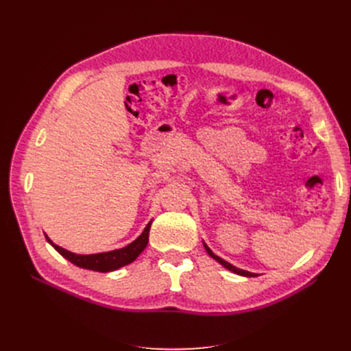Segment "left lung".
<instances>
[{
    "label": "left lung",
    "mask_w": 351,
    "mask_h": 351,
    "mask_svg": "<svg viewBox=\"0 0 351 351\" xmlns=\"http://www.w3.org/2000/svg\"><path fill=\"white\" fill-rule=\"evenodd\" d=\"M204 247H205V250L208 252V254L209 256L212 258V259H215L218 263H221L222 267L224 268H227L228 271H231V272H234V274H237V275H241V277H256V274H253V272H249V271H244V269H240V268H236L234 265H231L230 262H227V261H224L222 258H219V256H217V254L212 252L209 247H208V244L204 241Z\"/></svg>",
    "instance_id": "8db88e82"
}]
</instances>
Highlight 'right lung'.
<instances>
[{
	"label": "right lung",
	"instance_id": "obj_1",
	"mask_svg": "<svg viewBox=\"0 0 351 351\" xmlns=\"http://www.w3.org/2000/svg\"><path fill=\"white\" fill-rule=\"evenodd\" d=\"M151 224H152V221L147 222V226L142 231V234L134 241H132L130 244H127V246H124L121 249L102 252V253H93V254L73 253L70 250L60 247L58 244L52 241L47 234H45V239L51 244V246L61 254L62 258H66L67 261L76 265V267L83 268V269L98 271V272H111V271H115L121 267H125V265L132 263L146 249L147 241H149Z\"/></svg>",
	"mask_w": 351,
	"mask_h": 351
}]
</instances>
